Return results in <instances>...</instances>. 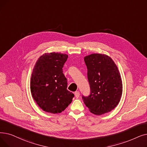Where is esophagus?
<instances>
[{"mask_svg": "<svg viewBox=\"0 0 147 147\" xmlns=\"http://www.w3.org/2000/svg\"><path fill=\"white\" fill-rule=\"evenodd\" d=\"M74 95H75V97L76 98H79V96H80V92H79V91H76L75 93H74Z\"/></svg>", "mask_w": 147, "mask_h": 147, "instance_id": "1", "label": "esophagus"}]
</instances>
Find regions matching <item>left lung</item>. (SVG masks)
<instances>
[{
    "label": "left lung",
    "mask_w": 147,
    "mask_h": 147,
    "mask_svg": "<svg viewBox=\"0 0 147 147\" xmlns=\"http://www.w3.org/2000/svg\"><path fill=\"white\" fill-rule=\"evenodd\" d=\"M91 94L83 96L93 114L101 115L117 107L123 94V82L115 63L105 54L92 53L84 58Z\"/></svg>",
    "instance_id": "obj_1"
}]
</instances>
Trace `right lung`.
Segmentation results:
<instances>
[{"label":"right lung","mask_w":147,"mask_h":147,"mask_svg":"<svg viewBox=\"0 0 147 147\" xmlns=\"http://www.w3.org/2000/svg\"><path fill=\"white\" fill-rule=\"evenodd\" d=\"M68 55L45 53L36 61L32 73V96L42 110L51 113L64 111L71 103L74 94L67 90V81L62 68Z\"/></svg>","instance_id":"obj_1"}]
</instances>
